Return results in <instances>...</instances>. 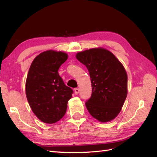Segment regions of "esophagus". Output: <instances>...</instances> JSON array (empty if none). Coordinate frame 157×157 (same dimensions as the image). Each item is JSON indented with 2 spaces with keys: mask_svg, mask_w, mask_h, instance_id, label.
I'll list each match as a JSON object with an SVG mask.
<instances>
[{
  "mask_svg": "<svg viewBox=\"0 0 157 157\" xmlns=\"http://www.w3.org/2000/svg\"><path fill=\"white\" fill-rule=\"evenodd\" d=\"M79 89H74V92H75V95H78L79 94Z\"/></svg>",
  "mask_w": 157,
  "mask_h": 157,
  "instance_id": "34e87169",
  "label": "esophagus"
}]
</instances>
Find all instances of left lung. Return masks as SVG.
<instances>
[{"label": "left lung", "mask_w": 157, "mask_h": 157, "mask_svg": "<svg viewBox=\"0 0 157 157\" xmlns=\"http://www.w3.org/2000/svg\"><path fill=\"white\" fill-rule=\"evenodd\" d=\"M76 58L86 66L91 78L92 94L86 102L87 110L101 123L113 120L127 95V75L123 65L103 48L78 52Z\"/></svg>", "instance_id": "8db88e82"}]
</instances>
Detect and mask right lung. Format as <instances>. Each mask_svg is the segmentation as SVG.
Wrapping results in <instances>:
<instances>
[{
	"instance_id": "right-lung-1",
	"label": "right lung",
	"mask_w": 157,
	"mask_h": 157,
	"mask_svg": "<svg viewBox=\"0 0 157 157\" xmlns=\"http://www.w3.org/2000/svg\"><path fill=\"white\" fill-rule=\"evenodd\" d=\"M68 59L62 51L49 50L34 58L25 82V94L33 113L45 123L52 124L65 115L73 90L66 86L58 70Z\"/></svg>"
}]
</instances>
